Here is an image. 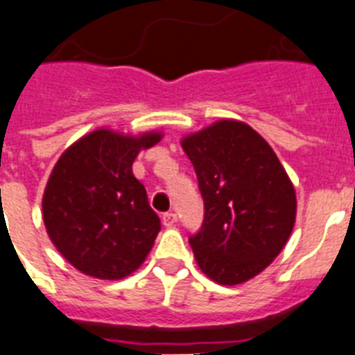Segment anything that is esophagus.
I'll return each instance as SVG.
<instances>
[{"instance_id":"obj_1","label":"esophagus","mask_w":355,"mask_h":355,"mask_svg":"<svg viewBox=\"0 0 355 355\" xmlns=\"http://www.w3.org/2000/svg\"><path fill=\"white\" fill-rule=\"evenodd\" d=\"M162 223L167 227V229H171V227H175V223H177V216L173 212H167L162 216Z\"/></svg>"}]
</instances>
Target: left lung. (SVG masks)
Returning a JSON list of instances; mask_svg holds the SVG:
<instances>
[{"mask_svg":"<svg viewBox=\"0 0 355 355\" xmlns=\"http://www.w3.org/2000/svg\"><path fill=\"white\" fill-rule=\"evenodd\" d=\"M205 223L189 238L202 274L218 285H242L279 255L296 221L294 184L274 148L250 124L221 119L184 135Z\"/></svg>","mask_w":355,"mask_h":355,"instance_id":"1","label":"left lung"}]
</instances>
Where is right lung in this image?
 <instances>
[{
	"label": "right lung",
	"mask_w": 355,
	"mask_h": 355,
	"mask_svg": "<svg viewBox=\"0 0 355 355\" xmlns=\"http://www.w3.org/2000/svg\"><path fill=\"white\" fill-rule=\"evenodd\" d=\"M162 137L154 130L128 135L98 128L59 156L42 196V220L55 250L81 274L124 279L153 250L159 218L132 164Z\"/></svg>",
	"instance_id": "right-lung-1"
}]
</instances>
